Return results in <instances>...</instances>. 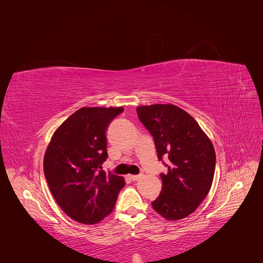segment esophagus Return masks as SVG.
Segmentation results:
<instances>
[{"instance_id":"obj_1","label":"esophagus","mask_w":263,"mask_h":263,"mask_svg":"<svg viewBox=\"0 0 263 263\" xmlns=\"http://www.w3.org/2000/svg\"><path fill=\"white\" fill-rule=\"evenodd\" d=\"M141 177L140 176H129V179L133 181H138Z\"/></svg>"}]
</instances>
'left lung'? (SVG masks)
I'll use <instances>...</instances> for the list:
<instances>
[{
  "mask_svg": "<svg viewBox=\"0 0 263 263\" xmlns=\"http://www.w3.org/2000/svg\"><path fill=\"white\" fill-rule=\"evenodd\" d=\"M140 122L153 135L159 160L168 157V173L154 210L166 220L187 217L212 187L216 155L211 139L185 110L173 104L137 106Z\"/></svg>",
  "mask_w": 263,
  "mask_h": 263,
  "instance_id": "8db88e82",
  "label": "left lung"
}]
</instances>
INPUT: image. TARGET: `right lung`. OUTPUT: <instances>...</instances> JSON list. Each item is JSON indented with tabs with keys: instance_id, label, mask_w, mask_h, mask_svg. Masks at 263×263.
<instances>
[{
	"instance_id": "obj_1",
	"label": "right lung",
	"mask_w": 263,
	"mask_h": 263,
	"mask_svg": "<svg viewBox=\"0 0 263 263\" xmlns=\"http://www.w3.org/2000/svg\"><path fill=\"white\" fill-rule=\"evenodd\" d=\"M124 108L82 107L53 133L44 157V172L55 202L70 218L97 224L113 212L123 177L105 173V133Z\"/></svg>"
}]
</instances>
